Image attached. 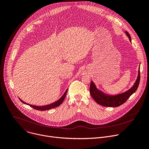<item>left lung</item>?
Listing matches in <instances>:
<instances>
[{
  "instance_id": "8db88e82",
  "label": "left lung",
  "mask_w": 149,
  "mask_h": 149,
  "mask_svg": "<svg viewBox=\"0 0 149 149\" xmlns=\"http://www.w3.org/2000/svg\"><path fill=\"white\" fill-rule=\"evenodd\" d=\"M126 34L128 36L130 41H131L130 36L128 32L126 31ZM140 80V68L139 70V73L137 78L134 84V85L127 91L120 93L116 95H109L104 93L100 90L97 89L92 81L91 82V85L89 91L91 96L96 102L101 105L107 107H117L123 104L129 98V97L136 92L137 90Z\"/></svg>"
}]
</instances>
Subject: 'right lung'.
I'll return each mask as SVG.
<instances>
[{"label": "right lung", "instance_id": "1", "mask_svg": "<svg viewBox=\"0 0 149 149\" xmlns=\"http://www.w3.org/2000/svg\"><path fill=\"white\" fill-rule=\"evenodd\" d=\"M67 91L68 89L66 90V91L65 92V93L63 94V95L59 99V100L57 101H56L54 103H52L51 104L49 105H44V106H41V107H38V106H35V105H30V104H26V102H23L22 100H21L20 99V101L22 102V103H24V104H26V105H29L30 107H31V108H33V109H36V110H38V111H45V110H48V109H52V108H56L57 107H58L59 105H60L62 102H63V101L64 100V99L65 97V96H66V94H67Z\"/></svg>", "mask_w": 149, "mask_h": 149}]
</instances>
